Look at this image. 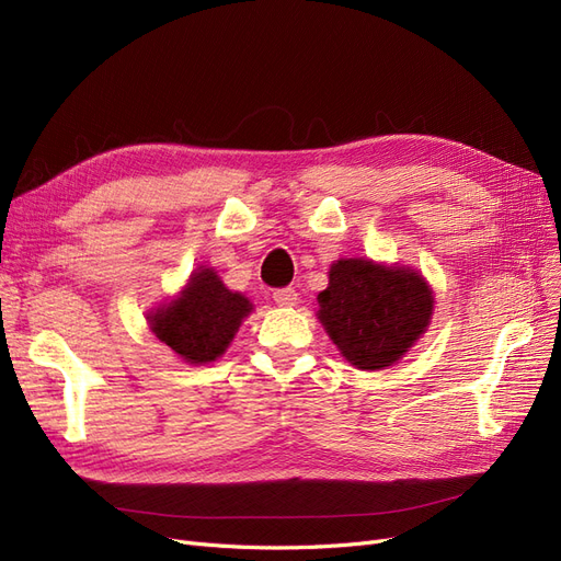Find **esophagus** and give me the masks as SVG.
I'll return each instance as SVG.
<instances>
[{
  "instance_id": "1",
  "label": "esophagus",
  "mask_w": 561,
  "mask_h": 561,
  "mask_svg": "<svg viewBox=\"0 0 561 561\" xmlns=\"http://www.w3.org/2000/svg\"><path fill=\"white\" fill-rule=\"evenodd\" d=\"M273 300L279 307H294L298 302V294H296V288H277V291L273 294Z\"/></svg>"
}]
</instances>
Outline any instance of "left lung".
Listing matches in <instances>:
<instances>
[{
    "label": "left lung",
    "mask_w": 561,
    "mask_h": 561,
    "mask_svg": "<svg viewBox=\"0 0 561 561\" xmlns=\"http://www.w3.org/2000/svg\"><path fill=\"white\" fill-rule=\"evenodd\" d=\"M317 302V319L337 352L358 370H385L426 333L436 298L410 265L340 259Z\"/></svg>",
    "instance_id": "left-lung-1"
}]
</instances>
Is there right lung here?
Instances as JSON below:
<instances>
[{"label": "right lung", "mask_w": 561, "mask_h": 561, "mask_svg": "<svg viewBox=\"0 0 561 561\" xmlns=\"http://www.w3.org/2000/svg\"><path fill=\"white\" fill-rule=\"evenodd\" d=\"M251 312L247 296L230 291L214 267L201 265L172 300L147 312V323L184 364L205 366L226 354Z\"/></svg>", "instance_id": "add662e5"}]
</instances>
